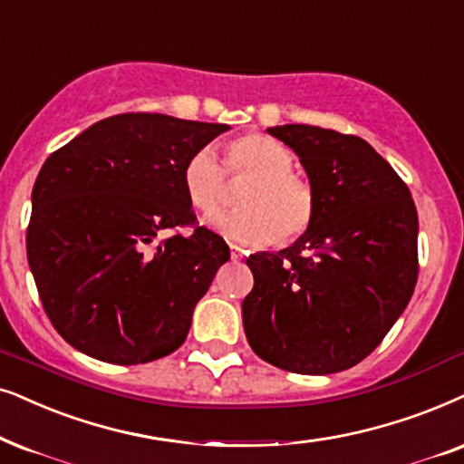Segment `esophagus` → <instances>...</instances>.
Listing matches in <instances>:
<instances>
[{
	"label": "esophagus",
	"instance_id": "esophagus-1",
	"mask_svg": "<svg viewBox=\"0 0 464 464\" xmlns=\"http://www.w3.org/2000/svg\"><path fill=\"white\" fill-rule=\"evenodd\" d=\"M230 257H232L234 262H240V260H243V257H245V251L240 249V246L232 245V246H230Z\"/></svg>",
	"mask_w": 464,
	"mask_h": 464
}]
</instances>
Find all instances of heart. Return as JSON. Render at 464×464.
Segmentation results:
<instances>
[{
	"label": "heart",
	"instance_id": "obj_1",
	"mask_svg": "<svg viewBox=\"0 0 464 464\" xmlns=\"http://www.w3.org/2000/svg\"><path fill=\"white\" fill-rule=\"evenodd\" d=\"M224 161L227 174L251 180L238 196L243 208L208 219L213 230L234 245H264L276 238L290 243L306 232L315 213V194L292 172L290 147L264 134H245L226 144ZM180 180L194 210L219 213L226 200V174L210 149L189 155Z\"/></svg>",
	"mask_w": 464,
	"mask_h": 464
}]
</instances>
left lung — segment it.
Wrapping results in <instances>:
<instances>
[{"label": "left lung", "instance_id": "left-lung-1", "mask_svg": "<svg viewBox=\"0 0 464 464\" xmlns=\"http://www.w3.org/2000/svg\"><path fill=\"white\" fill-rule=\"evenodd\" d=\"M315 194L311 226L287 249L246 257L251 350L300 375L352 369L382 343L418 281V213L369 142L315 125H276Z\"/></svg>", "mask_w": 464, "mask_h": 464}]
</instances>
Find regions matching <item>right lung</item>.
Wrapping results in <instances>:
<instances>
[{
	"instance_id": "obj_1",
	"label": "right lung",
	"mask_w": 464,
	"mask_h": 464,
	"mask_svg": "<svg viewBox=\"0 0 464 464\" xmlns=\"http://www.w3.org/2000/svg\"><path fill=\"white\" fill-rule=\"evenodd\" d=\"M226 130L158 112L114 114L44 161L27 260L48 320L74 350L128 366L183 345L230 249L207 227L177 232L196 221L180 172Z\"/></svg>"
}]
</instances>
